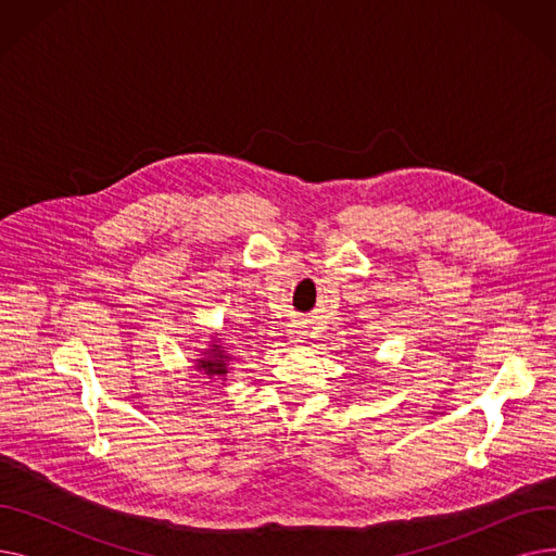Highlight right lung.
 <instances>
[{"label": "right lung", "mask_w": 556, "mask_h": 556, "mask_svg": "<svg viewBox=\"0 0 556 556\" xmlns=\"http://www.w3.org/2000/svg\"><path fill=\"white\" fill-rule=\"evenodd\" d=\"M231 354H227V349L223 346L218 333L212 336V342L202 349V352H198L195 361H193V371H195V378L198 374H204L207 378H216L220 376V381H227V374L231 371Z\"/></svg>", "instance_id": "obj_1"}]
</instances>
